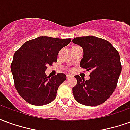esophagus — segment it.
I'll return each instance as SVG.
<instances>
[{"instance_id": "obj_1", "label": "esophagus", "mask_w": 130, "mask_h": 130, "mask_svg": "<svg viewBox=\"0 0 130 130\" xmlns=\"http://www.w3.org/2000/svg\"><path fill=\"white\" fill-rule=\"evenodd\" d=\"M66 77H67V79H70V77H72V75H70V74H68V75H67V76H66Z\"/></svg>"}]
</instances>
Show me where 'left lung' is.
<instances>
[{
	"label": "left lung",
	"mask_w": 130,
	"mask_h": 130,
	"mask_svg": "<svg viewBox=\"0 0 130 130\" xmlns=\"http://www.w3.org/2000/svg\"><path fill=\"white\" fill-rule=\"evenodd\" d=\"M72 42L81 46L84 58L80 66L90 71L85 81L74 76L77 84L72 88L74 98L86 106H98L107 100L116 88L122 70L120 55L107 40L95 36L74 38Z\"/></svg>",
	"instance_id": "obj_1"
}]
</instances>
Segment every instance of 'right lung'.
<instances>
[{
  "label": "right lung",
  "instance_id": "add662e5",
  "mask_svg": "<svg viewBox=\"0 0 130 130\" xmlns=\"http://www.w3.org/2000/svg\"><path fill=\"white\" fill-rule=\"evenodd\" d=\"M71 42L70 38L59 39L40 36L27 41L14 54L11 71L14 86L19 95L32 105L50 103L56 97L59 86L66 75L58 73L46 76L48 65L57 62L60 50Z\"/></svg>",
  "mask_w": 130,
  "mask_h": 130
}]
</instances>
